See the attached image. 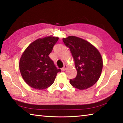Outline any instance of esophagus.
<instances>
[{"instance_id": "esophagus-1", "label": "esophagus", "mask_w": 123, "mask_h": 123, "mask_svg": "<svg viewBox=\"0 0 123 123\" xmlns=\"http://www.w3.org/2000/svg\"><path fill=\"white\" fill-rule=\"evenodd\" d=\"M67 67H68L67 66V65H64L63 67L62 68V69H61V70H62V71H64V70H66V69H67Z\"/></svg>"}]
</instances>
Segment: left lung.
<instances>
[{"label":"left lung","instance_id":"1","mask_svg":"<svg viewBox=\"0 0 123 123\" xmlns=\"http://www.w3.org/2000/svg\"><path fill=\"white\" fill-rule=\"evenodd\" d=\"M63 41L70 49L77 70L76 78L70 80V84L80 90L90 88L101 75L103 62L100 53L89 42L78 37L69 36Z\"/></svg>","mask_w":123,"mask_h":123}]
</instances>
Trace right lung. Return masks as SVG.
Listing matches in <instances>:
<instances>
[{"label": "right lung", "mask_w": 123, "mask_h": 123, "mask_svg": "<svg viewBox=\"0 0 123 123\" xmlns=\"http://www.w3.org/2000/svg\"><path fill=\"white\" fill-rule=\"evenodd\" d=\"M59 38L47 36L37 39L23 53L19 63L20 72L25 82L32 88L38 90L48 88L61 72L49 56Z\"/></svg>", "instance_id": "obj_1"}]
</instances>
